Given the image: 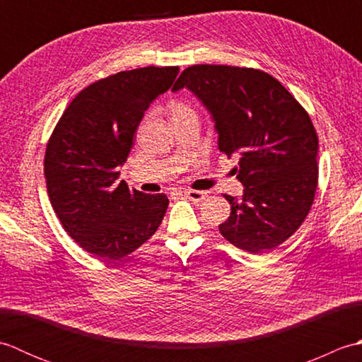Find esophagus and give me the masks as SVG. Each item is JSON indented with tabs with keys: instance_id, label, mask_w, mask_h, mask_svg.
<instances>
[{
	"instance_id": "esophagus-1",
	"label": "esophagus",
	"mask_w": 362,
	"mask_h": 362,
	"mask_svg": "<svg viewBox=\"0 0 362 362\" xmlns=\"http://www.w3.org/2000/svg\"><path fill=\"white\" fill-rule=\"evenodd\" d=\"M183 194H185L189 201H193V202H202L204 199L209 196L206 191H199V189H185L183 191Z\"/></svg>"
}]
</instances>
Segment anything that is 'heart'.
Here are the masks:
<instances>
[{
    "mask_svg": "<svg viewBox=\"0 0 362 362\" xmlns=\"http://www.w3.org/2000/svg\"><path fill=\"white\" fill-rule=\"evenodd\" d=\"M169 113H171L173 121H180L187 118H197V112L193 105L183 99H174L169 103Z\"/></svg>",
    "mask_w": 362,
    "mask_h": 362,
    "instance_id": "heart-1",
    "label": "heart"
}]
</instances>
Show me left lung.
<instances>
[{"instance_id":"obj_1","label":"left lung","mask_w":362,"mask_h":362,"mask_svg":"<svg viewBox=\"0 0 362 362\" xmlns=\"http://www.w3.org/2000/svg\"><path fill=\"white\" fill-rule=\"evenodd\" d=\"M193 91L211 113L219 151L240 152L241 199L219 226L228 243L250 253L280 245L308 216L317 189L319 140L310 115L281 83L255 68L193 65L173 90Z\"/></svg>"}]
</instances>
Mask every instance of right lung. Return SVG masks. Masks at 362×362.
Returning a JSON list of instances; mask_svg holds the SVG:
<instances>
[{"label":"right lung","instance_id":"add662e5","mask_svg":"<svg viewBox=\"0 0 362 362\" xmlns=\"http://www.w3.org/2000/svg\"><path fill=\"white\" fill-rule=\"evenodd\" d=\"M179 66H144L90 83L66 107L46 144L45 177L54 211L83 250L107 263L157 232L169 199L118 180L136 127Z\"/></svg>","mask_w":362,"mask_h":362}]
</instances>
